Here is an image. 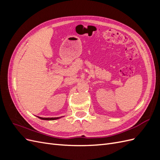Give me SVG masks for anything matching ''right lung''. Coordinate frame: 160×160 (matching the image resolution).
I'll return each instance as SVG.
<instances>
[{"mask_svg":"<svg viewBox=\"0 0 160 160\" xmlns=\"http://www.w3.org/2000/svg\"><path fill=\"white\" fill-rule=\"evenodd\" d=\"M38 118L41 119H43V120H55V119H57L60 118H40V117H38Z\"/></svg>","mask_w":160,"mask_h":160,"instance_id":"add662e5","label":"right lung"}]
</instances>
